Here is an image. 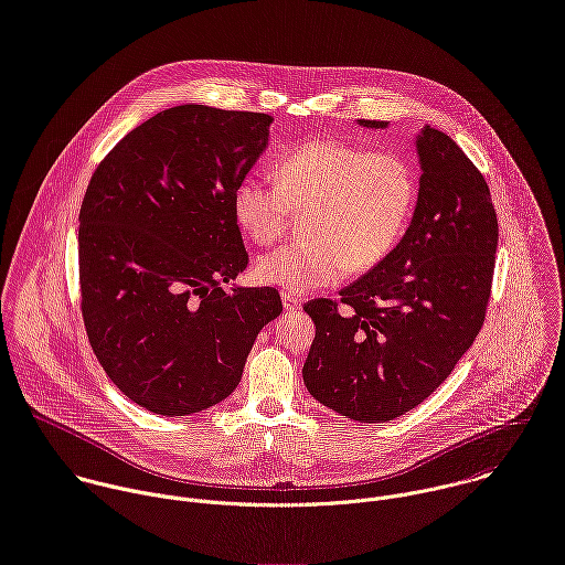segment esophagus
<instances>
[{
  "label": "esophagus",
  "instance_id": "obj_1",
  "mask_svg": "<svg viewBox=\"0 0 565 565\" xmlns=\"http://www.w3.org/2000/svg\"><path fill=\"white\" fill-rule=\"evenodd\" d=\"M281 303H284V310L286 312H297L301 308V301L299 297L290 295V292H281Z\"/></svg>",
  "mask_w": 565,
  "mask_h": 565
}]
</instances>
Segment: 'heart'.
<instances>
[{"label":"heart","instance_id":"1","mask_svg":"<svg viewBox=\"0 0 565 565\" xmlns=\"http://www.w3.org/2000/svg\"><path fill=\"white\" fill-rule=\"evenodd\" d=\"M275 183L244 174L233 191V215L259 246L277 242L290 213H303L306 239L264 255L262 284L301 295L332 286L348 268L382 264L404 237L417 204L415 168L399 154L341 141H310L273 166Z\"/></svg>","mask_w":565,"mask_h":565}]
</instances>
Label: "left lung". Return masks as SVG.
<instances>
[{
  "label": "left lung",
  "instance_id": "8db88e82",
  "mask_svg": "<svg viewBox=\"0 0 565 565\" xmlns=\"http://www.w3.org/2000/svg\"><path fill=\"white\" fill-rule=\"evenodd\" d=\"M415 146L419 195L402 242L339 290L343 312L330 299L303 306L317 328L303 384L361 424L393 422L430 397L472 345L490 299L499 226L488 183L446 132L424 126Z\"/></svg>",
  "mask_w": 565,
  "mask_h": 565
}]
</instances>
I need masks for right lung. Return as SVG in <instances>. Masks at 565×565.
<instances>
[{"label": "right lung", "instance_id": "obj_1", "mask_svg": "<svg viewBox=\"0 0 565 565\" xmlns=\"http://www.w3.org/2000/svg\"><path fill=\"white\" fill-rule=\"evenodd\" d=\"M270 115L183 104L130 130L97 166L79 211L88 341L137 406L183 417L239 384L275 288L231 284L248 264L235 183L268 146Z\"/></svg>", "mask_w": 565, "mask_h": 565}]
</instances>
